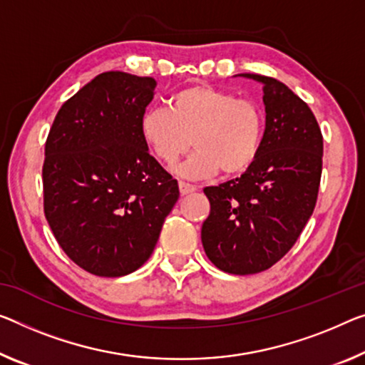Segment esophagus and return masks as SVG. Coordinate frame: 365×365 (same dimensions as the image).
<instances>
[{"mask_svg": "<svg viewBox=\"0 0 365 365\" xmlns=\"http://www.w3.org/2000/svg\"><path fill=\"white\" fill-rule=\"evenodd\" d=\"M194 190H195V186H192V184L179 181V192H181V195H187L190 192H194Z\"/></svg>", "mask_w": 365, "mask_h": 365, "instance_id": "34e87169", "label": "esophagus"}]
</instances>
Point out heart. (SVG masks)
Wrapping results in <instances>:
<instances>
[{"label": "heart", "mask_w": 365, "mask_h": 365, "mask_svg": "<svg viewBox=\"0 0 365 365\" xmlns=\"http://www.w3.org/2000/svg\"><path fill=\"white\" fill-rule=\"evenodd\" d=\"M138 127L161 163H176L194 145L197 150L176 168V175L207 179L218 171L238 176L253 166L264 138L266 115L253 99L199 83L178 89L170 109H145Z\"/></svg>", "instance_id": "b5f03b06"}]
</instances>
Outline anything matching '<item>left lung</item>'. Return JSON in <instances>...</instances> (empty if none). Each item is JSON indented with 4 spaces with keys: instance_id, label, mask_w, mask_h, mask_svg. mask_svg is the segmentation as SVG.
Segmentation results:
<instances>
[{
    "instance_id": "8db88e82",
    "label": "left lung",
    "mask_w": 365,
    "mask_h": 365,
    "mask_svg": "<svg viewBox=\"0 0 365 365\" xmlns=\"http://www.w3.org/2000/svg\"><path fill=\"white\" fill-rule=\"evenodd\" d=\"M241 76L262 85L264 138L241 178L204 189L210 214L200 237L207 257L220 271L246 276L287 255L312 217L323 135L312 109L284 83L253 73Z\"/></svg>"
}]
</instances>
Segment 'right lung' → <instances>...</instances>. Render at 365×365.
<instances>
[{
	"instance_id": "1",
	"label": "right lung",
	"mask_w": 365,
	"mask_h": 365,
	"mask_svg": "<svg viewBox=\"0 0 365 365\" xmlns=\"http://www.w3.org/2000/svg\"><path fill=\"white\" fill-rule=\"evenodd\" d=\"M155 86L150 76L101 73L61 106L48 132L43 212L66 256L94 276L137 271L179 199L178 181L140 135Z\"/></svg>"
}]
</instances>
